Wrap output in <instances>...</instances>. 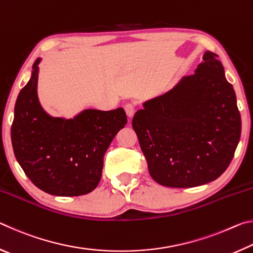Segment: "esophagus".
<instances>
[{"instance_id":"1","label":"esophagus","mask_w":253,"mask_h":253,"mask_svg":"<svg viewBox=\"0 0 253 253\" xmlns=\"http://www.w3.org/2000/svg\"><path fill=\"white\" fill-rule=\"evenodd\" d=\"M125 111H126L127 116L131 118L132 116H134V114L136 111V106L134 104H130V102H128V104L125 105Z\"/></svg>"}]
</instances>
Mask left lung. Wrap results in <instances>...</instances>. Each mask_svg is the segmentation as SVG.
Returning <instances> with one entry per match:
<instances>
[{
  "label": "left lung",
  "instance_id": "left-lung-1",
  "mask_svg": "<svg viewBox=\"0 0 253 253\" xmlns=\"http://www.w3.org/2000/svg\"><path fill=\"white\" fill-rule=\"evenodd\" d=\"M131 125L161 185L194 187L221 176L237 149L241 116L217 54L205 52L195 74L145 102Z\"/></svg>",
  "mask_w": 253,
  "mask_h": 253
}]
</instances>
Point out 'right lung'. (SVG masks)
Returning a JSON list of instances; mask_svg holds the SVG:
<instances>
[{"label":"right lung","mask_w":253,"mask_h":253,"mask_svg":"<svg viewBox=\"0 0 253 253\" xmlns=\"http://www.w3.org/2000/svg\"><path fill=\"white\" fill-rule=\"evenodd\" d=\"M15 102L11 139L16 161L34 185L58 196L87 194L101 178L104 155L127 124L125 110H84L71 121L52 118L37 96L39 67Z\"/></svg>","instance_id":"right-lung-1"}]
</instances>
